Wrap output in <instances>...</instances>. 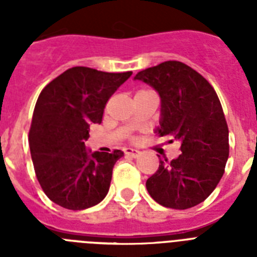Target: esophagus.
<instances>
[{
    "instance_id": "34e87169",
    "label": "esophagus",
    "mask_w": 257,
    "mask_h": 257,
    "mask_svg": "<svg viewBox=\"0 0 257 257\" xmlns=\"http://www.w3.org/2000/svg\"><path fill=\"white\" fill-rule=\"evenodd\" d=\"M123 152L127 157H133V158H136V157L140 154L139 151H136V149H133V148H126Z\"/></svg>"
}]
</instances>
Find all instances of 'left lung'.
I'll return each mask as SVG.
<instances>
[{
    "mask_svg": "<svg viewBox=\"0 0 257 257\" xmlns=\"http://www.w3.org/2000/svg\"><path fill=\"white\" fill-rule=\"evenodd\" d=\"M161 97L157 133L180 142V156L161 160L147 180L152 198L169 208L187 210L205 201L224 175L229 130L217 94L203 76L181 61L169 60L134 77Z\"/></svg>",
    "mask_w": 257,
    "mask_h": 257,
    "instance_id": "1",
    "label": "left lung"
}]
</instances>
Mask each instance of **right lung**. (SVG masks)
<instances>
[{
	"instance_id": "1",
	"label": "right lung",
	"mask_w": 257,
	"mask_h": 257,
	"mask_svg": "<svg viewBox=\"0 0 257 257\" xmlns=\"http://www.w3.org/2000/svg\"><path fill=\"white\" fill-rule=\"evenodd\" d=\"M133 72L73 67L41 91L32 117L29 148L41 188L54 203L85 210L105 198L123 152L85 147L90 124L101 123L106 101Z\"/></svg>"
}]
</instances>
